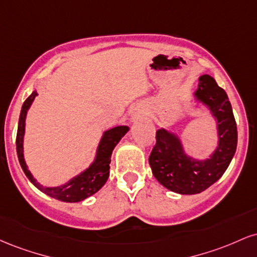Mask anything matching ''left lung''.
<instances>
[{"instance_id": "left-lung-1", "label": "left lung", "mask_w": 257, "mask_h": 257, "mask_svg": "<svg viewBox=\"0 0 257 257\" xmlns=\"http://www.w3.org/2000/svg\"><path fill=\"white\" fill-rule=\"evenodd\" d=\"M194 95L209 106L219 123L220 140L214 155L206 161L187 157L179 139L159 129L149 157L155 178L168 190L181 194L200 193L210 187L226 172L237 149V124L226 91L211 76L203 75Z\"/></svg>"}]
</instances>
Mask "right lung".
Instances as JSON below:
<instances>
[{
  "mask_svg": "<svg viewBox=\"0 0 257 257\" xmlns=\"http://www.w3.org/2000/svg\"><path fill=\"white\" fill-rule=\"evenodd\" d=\"M36 96L37 93L34 91L25 100L24 104H23L22 111H20L19 124H18L16 140L17 153L20 166H22L28 179L36 186L38 190L42 191L43 193L48 194L49 197H53L55 199L61 200V202H81V200L85 199L87 197L98 192L100 188L105 185V182L107 181L108 174H110L112 151H113L114 146L118 144V141L122 139V137H124L125 133L128 132V126H116V128H112L105 133L101 141H100L98 155H96L95 161H94V163L85 172L79 174L78 176L73 178L71 181H69L64 186H59V187H43V186L38 184L36 180L34 179V176L31 175V173L29 172L24 161V155H23V138H24L25 131L26 112H28L31 102L34 101V99Z\"/></svg>",
  "mask_w": 257,
  "mask_h": 257,
  "instance_id": "1",
  "label": "right lung"
}]
</instances>
